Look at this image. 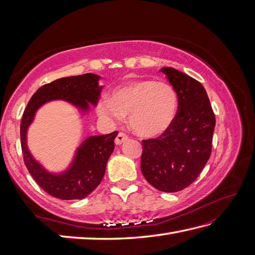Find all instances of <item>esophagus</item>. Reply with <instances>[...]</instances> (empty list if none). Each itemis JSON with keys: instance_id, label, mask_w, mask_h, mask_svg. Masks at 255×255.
<instances>
[{"instance_id": "esophagus-1", "label": "esophagus", "mask_w": 255, "mask_h": 255, "mask_svg": "<svg viewBox=\"0 0 255 255\" xmlns=\"http://www.w3.org/2000/svg\"><path fill=\"white\" fill-rule=\"evenodd\" d=\"M127 139H128L127 134H125V133H123V132H119V133L117 134L116 139H115V143H116L117 145H119V144H122L124 141H126Z\"/></svg>"}]
</instances>
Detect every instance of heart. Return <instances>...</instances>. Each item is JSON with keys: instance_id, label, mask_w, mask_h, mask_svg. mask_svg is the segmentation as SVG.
<instances>
[{"instance_id": "heart-1", "label": "heart", "mask_w": 255, "mask_h": 255, "mask_svg": "<svg viewBox=\"0 0 255 255\" xmlns=\"http://www.w3.org/2000/svg\"><path fill=\"white\" fill-rule=\"evenodd\" d=\"M177 95L169 83L134 80L113 90L111 99L103 96L96 112L108 125H117L129 115V126L144 138L164 133L174 122Z\"/></svg>"}]
</instances>
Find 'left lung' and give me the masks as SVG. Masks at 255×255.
I'll return each mask as SVG.
<instances>
[{
    "mask_svg": "<svg viewBox=\"0 0 255 255\" xmlns=\"http://www.w3.org/2000/svg\"><path fill=\"white\" fill-rule=\"evenodd\" d=\"M160 71L176 92L177 114L160 137L142 140L141 172L156 189L174 193L191 185L207 163L216 119L198 81L173 68Z\"/></svg>",
    "mask_w": 255,
    "mask_h": 255,
    "instance_id": "obj_1",
    "label": "left lung"
}]
</instances>
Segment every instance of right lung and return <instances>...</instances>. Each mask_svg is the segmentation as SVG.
<instances>
[{"instance_id": "right-lung-1", "label": "right lung", "mask_w": 255, "mask_h": 255, "mask_svg": "<svg viewBox=\"0 0 255 255\" xmlns=\"http://www.w3.org/2000/svg\"><path fill=\"white\" fill-rule=\"evenodd\" d=\"M100 80V75L93 73L58 79L38 89L24 111L20 124V144L25 165L38 185L56 198L83 199L99 186L105 174L107 161L115 148L114 140L118 132L86 138L75 150L73 160L67 169L53 173L30 153L27 131L37 111L52 101L68 102L82 114H88L90 105L96 106L99 101L103 89L99 84Z\"/></svg>"}]
</instances>
